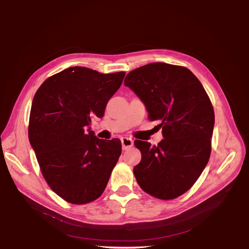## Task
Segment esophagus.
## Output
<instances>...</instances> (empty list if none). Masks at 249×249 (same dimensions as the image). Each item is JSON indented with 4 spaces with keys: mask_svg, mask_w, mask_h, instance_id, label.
<instances>
[{
    "mask_svg": "<svg viewBox=\"0 0 249 249\" xmlns=\"http://www.w3.org/2000/svg\"><path fill=\"white\" fill-rule=\"evenodd\" d=\"M134 144V141L131 138H127V137H123L122 138V145H123V149H129L133 146Z\"/></svg>",
    "mask_w": 249,
    "mask_h": 249,
    "instance_id": "esophagus-1",
    "label": "esophagus"
}]
</instances>
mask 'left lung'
<instances>
[{
  "label": "left lung",
  "mask_w": 249,
  "mask_h": 249,
  "mask_svg": "<svg viewBox=\"0 0 249 249\" xmlns=\"http://www.w3.org/2000/svg\"><path fill=\"white\" fill-rule=\"evenodd\" d=\"M130 87L158 120L164 139L158 145L134 142L141 161L134 175L141 189L169 200L187 192L209 162L215 114L199 80L184 66L149 63L127 73Z\"/></svg>",
  "instance_id": "left-lung-1"
}]
</instances>
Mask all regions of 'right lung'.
Segmentation results:
<instances>
[{"label": "right lung", "mask_w": 249, "mask_h": 249, "mask_svg": "<svg viewBox=\"0 0 249 249\" xmlns=\"http://www.w3.org/2000/svg\"><path fill=\"white\" fill-rule=\"evenodd\" d=\"M124 76L73 66L48 78L34 95L29 140L46 182L67 202H91L108 184L122 143L99 139L86 129L92 117L104 116Z\"/></svg>", "instance_id": "right-lung-1"}]
</instances>
